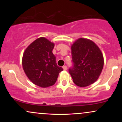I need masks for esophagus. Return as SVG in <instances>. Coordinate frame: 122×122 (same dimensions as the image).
I'll use <instances>...</instances> for the list:
<instances>
[{
  "instance_id": "1",
  "label": "esophagus",
  "mask_w": 122,
  "mask_h": 122,
  "mask_svg": "<svg viewBox=\"0 0 122 122\" xmlns=\"http://www.w3.org/2000/svg\"><path fill=\"white\" fill-rule=\"evenodd\" d=\"M62 68H63V69H64V70H65V71H66V70H67V69H68V68H67V66L66 65L63 66Z\"/></svg>"
}]
</instances>
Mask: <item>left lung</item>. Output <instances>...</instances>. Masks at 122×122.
<instances>
[{"mask_svg":"<svg viewBox=\"0 0 122 122\" xmlns=\"http://www.w3.org/2000/svg\"><path fill=\"white\" fill-rule=\"evenodd\" d=\"M73 66L69 69L74 83L85 87L99 78L104 65L101 50L92 41L79 38L72 45Z\"/></svg>","mask_w":122,"mask_h":122,"instance_id":"obj_1","label":"left lung"}]
</instances>
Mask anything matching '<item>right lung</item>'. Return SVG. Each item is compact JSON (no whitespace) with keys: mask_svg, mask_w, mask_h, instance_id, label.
Wrapping results in <instances>:
<instances>
[{"mask_svg":"<svg viewBox=\"0 0 122 122\" xmlns=\"http://www.w3.org/2000/svg\"><path fill=\"white\" fill-rule=\"evenodd\" d=\"M54 44L44 37L35 40L25 50L22 65L25 73L34 84L42 88L54 85L63 71L57 65L53 54Z\"/></svg>","mask_w":122,"mask_h":122,"instance_id":"right-lung-1","label":"right lung"}]
</instances>
